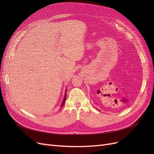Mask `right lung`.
<instances>
[{
  "label": "right lung",
  "mask_w": 154,
  "mask_h": 154,
  "mask_svg": "<svg viewBox=\"0 0 154 154\" xmlns=\"http://www.w3.org/2000/svg\"><path fill=\"white\" fill-rule=\"evenodd\" d=\"M66 94H67V91H66V94H65V96H64V98H63V102L62 103L61 105V106H63V105H64L65 102H66Z\"/></svg>",
  "instance_id": "1"
}]
</instances>
